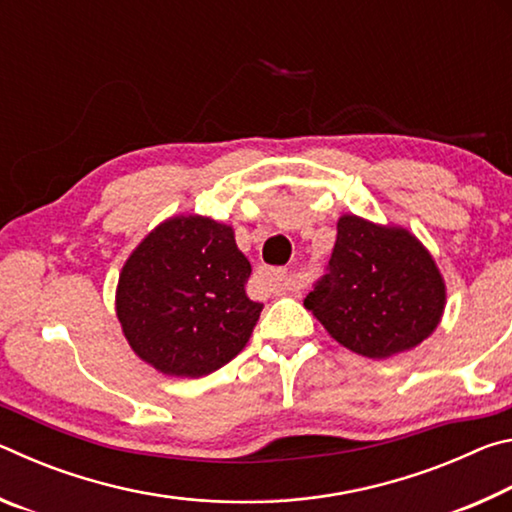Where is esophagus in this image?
Wrapping results in <instances>:
<instances>
[{
  "label": "esophagus",
  "instance_id": "1",
  "mask_svg": "<svg viewBox=\"0 0 512 512\" xmlns=\"http://www.w3.org/2000/svg\"><path fill=\"white\" fill-rule=\"evenodd\" d=\"M266 277L271 282H277V284H287L289 282V273L284 271V268H268Z\"/></svg>",
  "mask_w": 512,
  "mask_h": 512
}]
</instances>
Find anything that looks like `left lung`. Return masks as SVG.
Returning <instances> with one entry per match:
<instances>
[{
    "mask_svg": "<svg viewBox=\"0 0 512 512\" xmlns=\"http://www.w3.org/2000/svg\"><path fill=\"white\" fill-rule=\"evenodd\" d=\"M305 307L345 348L386 359L415 348L436 329L445 282L409 232L345 214Z\"/></svg>",
    "mask_w": 512,
    "mask_h": 512,
    "instance_id": "left-lung-1",
    "label": "left lung"
}]
</instances>
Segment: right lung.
Wrapping results in <instances>:
<instances>
[{
	"instance_id": "1",
	"label": "right lung",
	"mask_w": 512,
	"mask_h": 512,
	"mask_svg": "<svg viewBox=\"0 0 512 512\" xmlns=\"http://www.w3.org/2000/svg\"><path fill=\"white\" fill-rule=\"evenodd\" d=\"M250 271L228 225L205 216L158 225L119 275L117 316L137 357L176 377L235 359L264 309L246 296Z\"/></svg>"
}]
</instances>
